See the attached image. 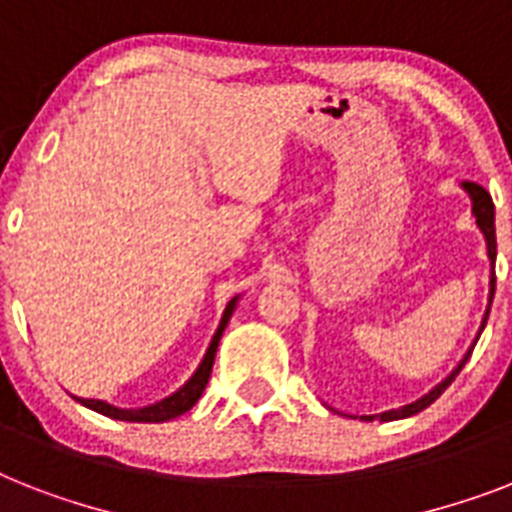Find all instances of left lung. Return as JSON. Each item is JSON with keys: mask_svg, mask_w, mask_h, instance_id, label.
<instances>
[{"mask_svg": "<svg viewBox=\"0 0 512 512\" xmlns=\"http://www.w3.org/2000/svg\"><path fill=\"white\" fill-rule=\"evenodd\" d=\"M463 189H465V194L471 197V213H473V218H476V226H479L481 234H484L486 255H489V263H492V273H489V299H486V310H484V318H481L479 334H476L473 344L468 347V352L463 355V360H460V363L452 368L450 376L444 378V381H439V384H436L429 394H423L421 400L410 402V405L397 407V410H386V413H378V415H360V421H376V418H378V421H400V418H410V415L426 410V407H429L431 402L436 400V397H442L444 389H447V386L455 381V376L463 371V365L468 363V357H471L473 347H476L481 331H484L486 318H489V307H492V299H494V281H497V278H494V260H497V236H494V205H492V197H489V191H486L484 186L473 184V181H463Z\"/></svg>", "mask_w": 512, "mask_h": 512, "instance_id": "left-lung-1", "label": "left lung"}]
</instances>
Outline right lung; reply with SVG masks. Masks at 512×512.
I'll use <instances>...</instances> for the list:
<instances>
[{
  "label": "right lung",
  "mask_w": 512,
  "mask_h": 512,
  "mask_svg": "<svg viewBox=\"0 0 512 512\" xmlns=\"http://www.w3.org/2000/svg\"><path fill=\"white\" fill-rule=\"evenodd\" d=\"M236 302H239V297L231 299V302L226 305V310H223V318H220V323H218V331H215L213 339H210V347H207L205 357H202V363H199V368L194 371V376H191L189 381H186V384L178 389V392L170 394V397L155 402V405L136 407V410L115 407L105 400H81V397H76V400L81 402L83 407L94 410V413H102V415H107V418H115V421H128V423H162V421H173V418H178V415H184L186 410H191V407L197 405V400L202 397V392H205L207 381H210V373H213L215 352H218L220 336H223L228 321H231V315H234Z\"/></svg>",
  "instance_id": "add662e5"
}]
</instances>
